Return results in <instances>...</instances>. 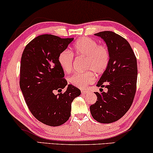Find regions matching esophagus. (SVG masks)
I'll use <instances>...</instances> for the list:
<instances>
[{"instance_id":"obj_1","label":"esophagus","mask_w":153,"mask_h":153,"mask_svg":"<svg viewBox=\"0 0 153 153\" xmlns=\"http://www.w3.org/2000/svg\"><path fill=\"white\" fill-rule=\"evenodd\" d=\"M87 93H89L88 91H81V94H82V95H85V94Z\"/></svg>"}]
</instances>
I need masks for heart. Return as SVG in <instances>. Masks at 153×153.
I'll return each instance as SVG.
<instances>
[{
  "mask_svg": "<svg viewBox=\"0 0 153 153\" xmlns=\"http://www.w3.org/2000/svg\"><path fill=\"white\" fill-rule=\"evenodd\" d=\"M85 59L84 70L69 78V83L79 88H83L95 81V74H101L109 63L110 54L108 48L88 37H81L74 44L72 51L65 50L58 56V63L65 73L72 70L74 55Z\"/></svg>",
  "mask_w": 153,
  "mask_h": 153,
  "instance_id": "heart-1",
  "label": "heart"
}]
</instances>
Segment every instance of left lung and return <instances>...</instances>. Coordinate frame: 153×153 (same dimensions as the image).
I'll list each match as a JSON object with an SVG mask.
<instances>
[{
	"label": "left lung",
	"mask_w": 153,
	"mask_h": 153,
	"mask_svg": "<svg viewBox=\"0 0 153 153\" xmlns=\"http://www.w3.org/2000/svg\"><path fill=\"white\" fill-rule=\"evenodd\" d=\"M95 35L104 39L109 51V63L97 84L108 91L95 93L97 100L90 110L97 122L111 123L122 118L132 104L137 89V58L128 42L120 35L112 31Z\"/></svg>",
	"instance_id": "1"
}]
</instances>
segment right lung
<instances>
[{"instance_id":"obj_1","label":"right lung","mask_w":153,"mask_h":153,"mask_svg":"<svg viewBox=\"0 0 153 153\" xmlns=\"http://www.w3.org/2000/svg\"><path fill=\"white\" fill-rule=\"evenodd\" d=\"M74 38L53 35H39L26 46L20 66V88L28 107L37 120L49 126L64 124L71 115V104L81 91L68 85L58 56Z\"/></svg>"}]
</instances>
